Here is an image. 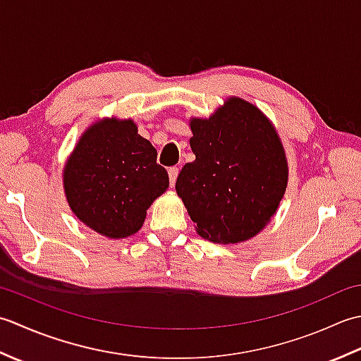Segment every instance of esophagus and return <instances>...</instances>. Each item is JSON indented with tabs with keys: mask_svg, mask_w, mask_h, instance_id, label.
<instances>
[{
	"mask_svg": "<svg viewBox=\"0 0 361 361\" xmlns=\"http://www.w3.org/2000/svg\"><path fill=\"white\" fill-rule=\"evenodd\" d=\"M178 174H179V168L178 166H171L170 170H168V176H170V185L174 187L176 179H178Z\"/></svg>",
	"mask_w": 361,
	"mask_h": 361,
	"instance_id": "esophagus-1",
	"label": "esophagus"
}]
</instances>
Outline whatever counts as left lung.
<instances>
[{"label": "left lung", "mask_w": 361, "mask_h": 361, "mask_svg": "<svg viewBox=\"0 0 361 361\" xmlns=\"http://www.w3.org/2000/svg\"><path fill=\"white\" fill-rule=\"evenodd\" d=\"M191 151L176 180L197 235L231 245L254 238L283 200L288 161L274 124L262 110L229 97L209 118L191 116Z\"/></svg>", "instance_id": "left-lung-1"}]
</instances>
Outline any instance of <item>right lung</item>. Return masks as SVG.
I'll use <instances>...</instances> for the list:
<instances>
[{
    "label": "right lung",
    "mask_w": 361,
    "mask_h": 361,
    "mask_svg": "<svg viewBox=\"0 0 361 361\" xmlns=\"http://www.w3.org/2000/svg\"><path fill=\"white\" fill-rule=\"evenodd\" d=\"M156 160V148L138 134L134 120H97L63 166V193L71 212L102 237L118 240L137 233L146 210L170 185L166 170Z\"/></svg>",
    "instance_id": "add662e5"
}]
</instances>
